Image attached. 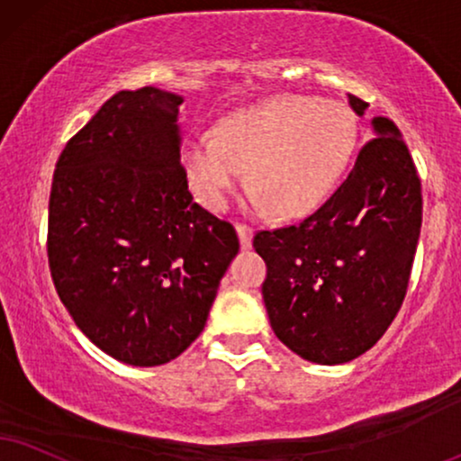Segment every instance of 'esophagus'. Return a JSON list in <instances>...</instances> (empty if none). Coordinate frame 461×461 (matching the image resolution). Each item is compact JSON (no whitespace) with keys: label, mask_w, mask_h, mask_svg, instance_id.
Returning <instances> with one entry per match:
<instances>
[{"label":"esophagus","mask_w":461,"mask_h":461,"mask_svg":"<svg viewBox=\"0 0 461 461\" xmlns=\"http://www.w3.org/2000/svg\"><path fill=\"white\" fill-rule=\"evenodd\" d=\"M237 235H240V243L241 249H249L252 248V240H254V230L246 224H237Z\"/></svg>","instance_id":"34e87169"}]
</instances>
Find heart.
Listing matches in <instances>:
<instances>
[{
  "label": "heart",
  "instance_id": "obj_1",
  "mask_svg": "<svg viewBox=\"0 0 461 461\" xmlns=\"http://www.w3.org/2000/svg\"><path fill=\"white\" fill-rule=\"evenodd\" d=\"M357 119L348 106L310 95H277L232 113L220 134L192 136L184 164L196 196L224 209L249 167L252 201L280 218H299L327 201L348 168Z\"/></svg>",
  "mask_w": 461,
  "mask_h": 461
}]
</instances>
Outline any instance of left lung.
<instances>
[{"mask_svg": "<svg viewBox=\"0 0 461 461\" xmlns=\"http://www.w3.org/2000/svg\"><path fill=\"white\" fill-rule=\"evenodd\" d=\"M363 117L367 102L348 95ZM374 139L310 218L254 237L267 263L274 333L301 359L348 363L383 338L404 301L421 232V181L400 130L372 119Z\"/></svg>", "mask_w": 461, "mask_h": 461, "instance_id": "left-lung-1", "label": "left lung"}]
</instances>
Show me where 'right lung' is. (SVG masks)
Masks as SVG:
<instances>
[{"mask_svg":"<svg viewBox=\"0 0 461 461\" xmlns=\"http://www.w3.org/2000/svg\"><path fill=\"white\" fill-rule=\"evenodd\" d=\"M179 94L119 92L57 160L49 267L77 327L113 359L173 361L201 335L240 252L181 167Z\"/></svg>","mask_w":461,"mask_h":461,"instance_id":"obj_1","label":"right lung"}]
</instances>
